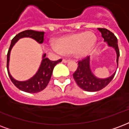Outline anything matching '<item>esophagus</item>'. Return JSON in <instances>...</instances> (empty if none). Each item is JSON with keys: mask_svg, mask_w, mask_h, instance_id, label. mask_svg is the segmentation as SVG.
<instances>
[{"mask_svg": "<svg viewBox=\"0 0 129 129\" xmlns=\"http://www.w3.org/2000/svg\"><path fill=\"white\" fill-rule=\"evenodd\" d=\"M69 61L70 60L68 59H63V60H62V61L63 62V63H68Z\"/></svg>", "mask_w": 129, "mask_h": 129, "instance_id": "obj_1", "label": "esophagus"}]
</instances>
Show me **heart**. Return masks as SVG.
Listing matches in <instances>:
<instances>
[{"label": "heart", "mask_w": 129, "mask_h": 129, "mask_svg": "<svg viewBox=\"0 0 129 129\" xmlns=\"http://www.w3.org/2000/svg\"><path fill=\"white\" fill-rule=\"evenodd\" d=\"M96 41L97 38L93 32H80L58 38L55 40V44H46L45 47L48 50L57 53H73L78 57H84L90 53Z\"/></svg>", "instance_id": "heart-1"}]
</instances>
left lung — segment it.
Listing matches in <instances>:
<instances>
[{"instance_id": "1", "label": "left lung", "mask_w": 129, "mask_h": 129, "mask_svg": "<svg viewBox=\"0 0 129 129\" xmlns=\"http://www.w3.org/2000/svg\"><path fill=\"white\" fill-rule=\"evenodd\" d=\"M98 29L101 33L104 42L107 43L108 46L115 49L117 55L116 62L118 66V59L120 57L118 39L110 30L102 28H99ZM115 72L111 76L105 79H100L96 77L91 72L90 68V57L88 56L82 61L78 62V68L73 74V77L77 85L83 90L87 91H97L105 87L110 83L115 76Z\"/></svg>"}]
</instances>
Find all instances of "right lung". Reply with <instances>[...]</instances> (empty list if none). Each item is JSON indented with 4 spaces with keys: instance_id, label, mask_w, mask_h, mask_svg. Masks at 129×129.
<instances>
[{
    "instance_id": "1",
    "label": "right lung",
    "mask_w": 129,
    "mask_h": 129,
    "mask_svg": "<svg viewBox=\"0 0 129 129\" xmlns=\"http://www.w3.org/2000/svg\"><path fill=\"white\" fill-rule=\"evenodd\" d=\"M44 32H40V31L33 30H26L16 35L11 40V45L7 52V68L9 77L12 83L15 85V86L17 87L19 89H20L22 91L28 92V93H38V92L42 91L43 89L46 88V87L47 86V85L50 81L52 71L55 66L58 63L62 61V59H59L57 61H50L48 58L46 57V54H44L40 68L38 69V72L35 73L33 77L24 81H20L12 77L9 70V63L11 50L13 46L15 45V44L20 39L23 38H32L39 44H42L44 42Z\"/></svg>"
}]
</instances>
